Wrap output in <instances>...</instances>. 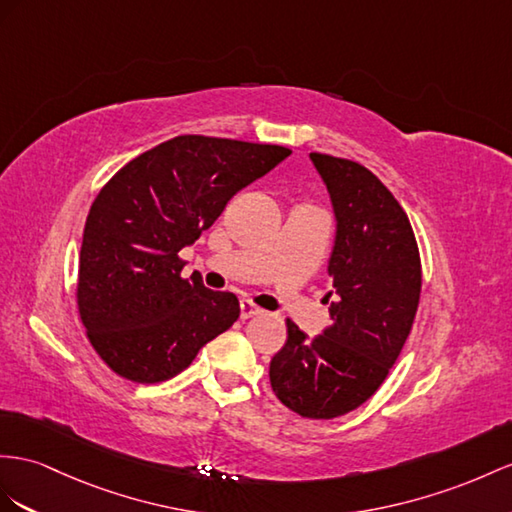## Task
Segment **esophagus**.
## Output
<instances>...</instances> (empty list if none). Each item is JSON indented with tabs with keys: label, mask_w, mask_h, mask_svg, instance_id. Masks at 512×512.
Segmentation results:
<instances>
[{
	"label": "esophagus",
	"mask_w": 512,
	"mask_h": 512,
	"mask_svg": "<svg viewBox=\"0 0 512 512\" xmlns=\"http://www.w3.org/2000/svg\"><path fill=\"white\" fill-rule=\"evenodd\" d=\"M259 313H261V309L257 305H253L251 300H242V303H240V316H242V320L259 316Z\"/></svg>",
	"instance_id": "1"
}]
</instances>
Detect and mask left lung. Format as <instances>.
Wrapping results in <instances>:
<instances>
[{
    "instance_id": "8db88e82",
    "label": "left lung",
    "mask_w": 512,
    "mask_h": 512,
    "mask_svg": "<svg viewBox=\"0 0 512 512\" xmlns=\"http://www.w3.org/2000/svg\"><path fill=\"white\" fill-rule=\"evenodd\" d=\"M309 157L337 220L329 259L333 322L309 339L287 318L270 385L294 413L333 419L374 396L396 363L419 305L422 261L409 216L372 170L326 153Z\"/></svg>"
}]
</instances>
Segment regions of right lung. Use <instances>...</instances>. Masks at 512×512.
<instances>
[{"label":"right lung","instance_id":"1","mask_svg":"<svg viewBox=\"0 0 512 512\" xmlns=\"http://www.w3.org/2000/svg\"><path fill=\"white\" fill-rule=\"evenodd\" d=\"M290 153L186 134L134 157L101 188L84 227L77 309L112 372L168 381L240 318L238 296L207 290L199 274L181 277L179 251Z\"/></svg>","mask_w":512,"mask_h":512}]
</instances>
